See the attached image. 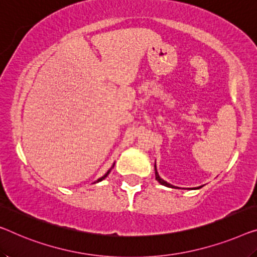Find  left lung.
<instances>
[{
	"instance_id": "1",
	"label": "left lung",
	"mask_w": 257,
	"mask_h": 257,
	"mask_svg": "<svg viewBox=\"0 0 257 257\" xmlns=\"http://www.w3.org/2000/svg\"><path fill=\"white\" fill-rule=\"evenodd\" d=\"M155 175H156V180L157 181H158L160 185H163V186H166V187H168V188H175V189H180L179 187H177V186H173V185H171V183H168L167 181H165V180H163L162 178L159 177V174H158V171H157V166H156V164H155ZM200 188H202V186H200V187H197V188H194V189H200Z\"/></svg>"
}]
</instances>
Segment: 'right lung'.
I'll list each match as a JSON object with an SVG mask.
<instances>
[{"label":"right lung","instance_id":"obj_1","mask_svg":"<svg viewBox=\"0 0 257 257\" xmlns=\"http://www.w3.org/2000/svg\"><path fill=\"white\" fill-rule=\"evenodd\" d=\"M113 167H114V164H113V166H112V167H110V168H109V170H108V171H107V173H106V174H105V175H102V177H101V178H99V179H98V180H97V181H94V182H93V183H97V182H100V181H102V180H104V179H106V178H107V175H108V174H109V173H110V171H112V168H113Z\"/></svg>","mask_w":257,"mask_h":257}]
</instances>
